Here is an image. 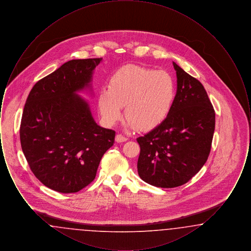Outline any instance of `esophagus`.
Wrapping results in <instances>:
<instances>
[{"instance_id":"obj_1","label":"esophagus","mask_w":251,"mask_h":251,"mask_svg":"<svg viewBox=\"0 0 251 251\" xmlns=\"http://www.w3.org/2000/svg\"><path fill=\"white\" fill-rule=\"evenodd\" d=\"M127 140H128V138L126 136H124L123 134H121V133H119V134L116 135V141L118 143H122V142H125Z\"/></svg>"}]
</instances>
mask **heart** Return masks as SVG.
Wrapping results in <instances>:
<instances>
[{"label": "heart", "instance_id": "1", "mask_svg": "<svg viewBox=\"0 0 251 251\" xmlns=\"http://www.w3.org/2000/svg\"><path fill=\"white\" fill-rule=\"evenodd\" d=\"M176 95L173 76L164 70L125 66L110 79L99 96V109L108 125L116 124L125 106L127 125L148 131L169 115Z\"/></svg>", "mask_w": 251, "mask_h": 251}]
</instances>
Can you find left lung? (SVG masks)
<instances>
[{
    "label": "left lung",
    "instance_id": "1",
    "mask_svg": "<svg viewBox=\"0 0 251 251\" xmlns=\"http://www.w3.org/2000/svg\"><path fill=\"white\" fill-rule=\"evenodd\" d=\"M177 93L167 119L140 136L139 177L161 188L180 186L204 166L211 151L215 113L202 84L173 62Z\"/></svg>",
    "mask_w": 251,
    "mask_h": 251
}]
</instances>
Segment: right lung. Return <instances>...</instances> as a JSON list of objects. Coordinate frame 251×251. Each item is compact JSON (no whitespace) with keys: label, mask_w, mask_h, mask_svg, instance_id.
Here are the masks:
<instances>
[{"label":"right lung","mask_w":251,"mask_h":251,"mask_svg":"<svg viewBox=\"0 0 251 251\" xmlns=\"http://www.w3.org/2000/svg\"><path fill=\"white\" fill-rule=\"evenodd\" d=\"M101 58L71 60L39 80L24 105L21 145L32 172L45 186L76 193L95 179L116 131L99 126L77 92L91 88Z\"/></svg>","instance_id":"right-lung-1"}]
</instances>
